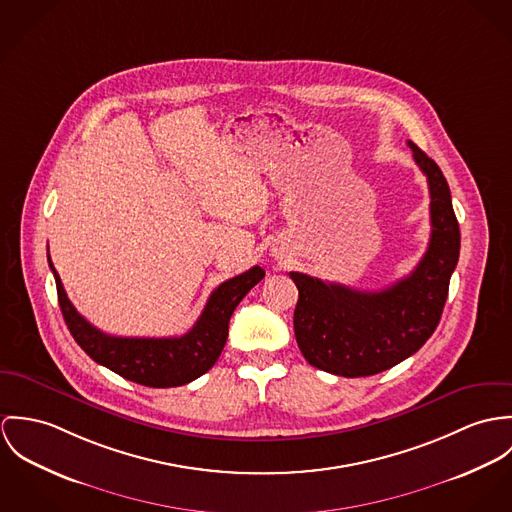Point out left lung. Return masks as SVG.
Here are the masks:
<instances>
[{"mask_svg":"<svg viewBox=\"0 0 512 512\" xmlns=\"http://www.w3.org/2000/svg\"><path fill=\"white\" fill-rule=\"evenodd\" d=\"M428 178L430 243L416 269L389 288L367 292L290 273L298 288L294 336L306 361L340 377H369L416 353L440 324L459 259V224L440 167L408 141Z\"/></svg>","mask_w":512,"mask_h":512,"instance_id":"8db88e82","label":"left lung"}]
</instances>
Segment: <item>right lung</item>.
<instances>
[{
	"instance_id": "right-lung-1",
	"label": "right lung",
	"mask_w": 512,
	"mask_h": 512,
	"mask_svg": "<svg viewBox=\"0 0 512 512\" xmlns=\"http://www.w3.org/2000/svg\"><path fill=\"white\" fill-rule=\"evenodd\" d=\"M49 267L57 281L58 304L76 343L100 365L127 381L167 389L186 385L204 375L218 361L228 340L229 318L243 296L265 277L261 267L220 284L208 298L200 318L180 338H119L94 328L76 312L60 283L51 255Z\"/></svg>"
}]
</instances>
